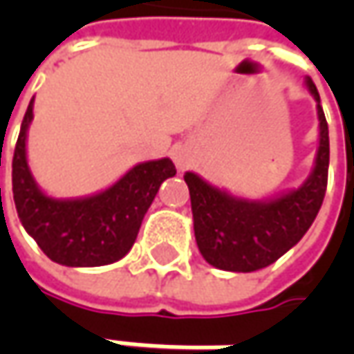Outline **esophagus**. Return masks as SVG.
<instances>
[{"label": "esophagus", "mask_w": 354, "mask_h": 354, "mask_svg": "<svg viewBox=\"0 0 354 354\" xmlns=\"http://www.w3.org/2000/svg\"><path fill=\"white\" fill-rule=\"evenodd\" d=\"M173 161H175V165H177L179 169H185V167L191 163V151H189L187 147H177V149L173 151Z\"/></svg>", "instance_id": "1"}]
</instances>
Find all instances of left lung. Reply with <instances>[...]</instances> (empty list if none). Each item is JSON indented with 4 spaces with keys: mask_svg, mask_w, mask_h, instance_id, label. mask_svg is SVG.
Here are the masks:
<instances>
[{
    "mask_svg": "<svg viewBox=\"0 0 354 354\" xmlns=\"http://www.w3.org/2000/svg\"><path fill=\"white\" fill-rule=\"evenodd\" d=\"M306 86L317 102L319 145L313 169L297 189L270 198H246L214 187L193 171L183 175L198 252L218 270L246 274L274 264L304 238L319 212L329 171V128L311 78H306Z\"/></svg>",
    "mask_w": 354,
    "mask_h": 354,
    "instance_id": "left-lung-1",
    "label": "left lung"
}]
</instances>
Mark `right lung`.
<instances>
[{"instance_id":"obj_1","label":"right lung","mask_w":354,"mask_h":354,"mask_svg":"<svg viewBox=\"0 0 354 354\" xmlns=\"http://www.w3.org/2000/svg\"><path fill=\"white\" fill-rule=\"evenodd\" d=\"M33 102L35 98L13 153V201L21 225L57 264L94 268L118 262L133 246L161 183L177 173L173 161L161 157L138 163L108 189L86 197H50L35 181L27 161Z\"/></svg>"}]
</instances>
